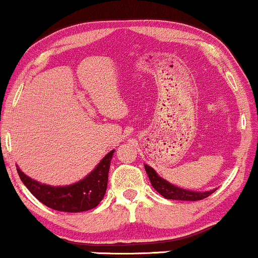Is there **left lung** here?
Masks as SVG:
<instances>
[{
    "mask_svg": "<svg viewBox=\"0 0 258 258\" xmlns=\"http://www.w3.org/2000/svg\"><path fill=\"white\" fill-rule=\"evenodd\" d=\"M148 177H149L150 183L154 186L156 191L159 194H161L162 197L166 198V199L171 200H184V201H197V200H203L205 198L211 195L216 189H211V190L206 191H195V190H188V189H183L180 186H177L174 184H171L170 182L166 179H164L162 177H160L158 172L154 170L153 167H150L149 165H144Z\"/></svg>",
    "mask_w": 258,
    "mask_h": 258,
    "instance_id": "1",
    "label": "left lung"
}]
</instances>
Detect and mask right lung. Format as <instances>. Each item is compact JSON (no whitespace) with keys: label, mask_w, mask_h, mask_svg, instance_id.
I'll return each instance as SVG.
<instances>
[{"label":"right lung","mask_w":258,"mask_h":258,"mask_svg":"<svg viewBox=\"0 0 258 258\" xmlns=\"http://www.w3.org/2000/svg\"><path fill=\"white\" fill-rule=\"evenodd\" d=\"M115 150H111L87 176L69 185H49L37 182L23 172L17 165L20 179L31 194L43 205L63 212H84L94 209L104 198L108 173Z\"/></svg>","instance_id":"1"}]
</instances>
